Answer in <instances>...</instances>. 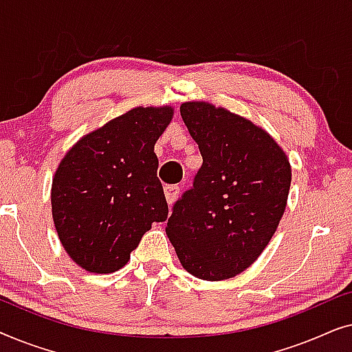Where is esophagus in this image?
I'll list each match as a JSON object with an SVG mask.
<instances>
[{
	"label": "esophagus",
	"instance_id": "1",
	"mask_svg": "<svg viewBox=\"0 0 352 352\" xmlns=\"http://www.w3.org/2000/svg\"><path fill=\"white\" fill-rule=\"evenodd\" d=\"M179 186L176 184H170V186H165V197H166V201L168 204H173L177 199V195H179Z\"/></svg>",
	"mask_w": 352,
	"mask_h": 352
}]
</instances>
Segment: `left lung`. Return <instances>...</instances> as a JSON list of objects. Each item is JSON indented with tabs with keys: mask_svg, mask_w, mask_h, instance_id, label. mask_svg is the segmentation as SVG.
<instances>
[{
	"mask_svg": "<svg viewBox=\"0 0 352 352\" xmlns=\"http://www.w3.org/2000/svg\"><path fill=\"white\" fill-rule=\"evenodd\" d=\"M181 117L204 163L173 205L166 235L187 272L226 280L267 247L285 211L292 168L264 129L229 110L186 102Z\"/></svg>",
	"mask_w": 352,
	"mask_h": 352,
	"instance_id": "left-lung-1",
	"label": "left lung"
}]
</instances>
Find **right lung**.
I'll use <instances>...</instances> for the list:
<instances>
[{"label":"right lung","mask_w":352,"mask_h":352,"mask_svg":"<svg viewBox=\"0 0 352 352\" xmlns=\"http://www.w3.org/2000/svg\"><path fill=\"white\" fill-rule=\"evenodd\" d=\"M171 107H136L86 134L62 158L51 189L62 247L86 271L128 263L152 223L168 218L153 152Z\"/></svg>","instance_id":"add662e5"}]
</instances>
